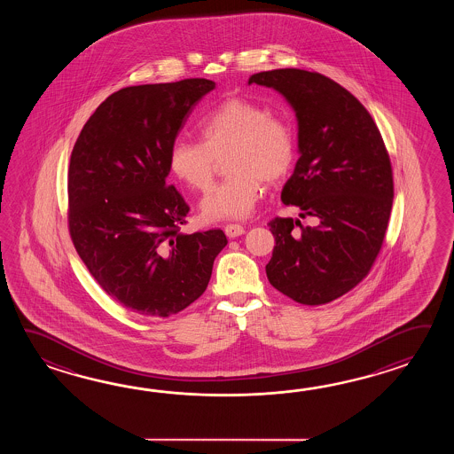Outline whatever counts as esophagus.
<instances>
[{
  "label": "esophagus",
  "mask_w": 454,
  "mask_h": 454,
  "mask_svg": "<svg viewBox=\"0 0 454 454\" xmlns=\"http://www.w3.org/2000/svg\"><path fill=\"white\" fill-rule=\"evenodd\" d=\"M223 231H225V235L229 239H235V237H240V235L245 233V229H243V225H240V223H227L223 227Z\"/></svg>",
  "instance_id": "1"
}]
</instances>
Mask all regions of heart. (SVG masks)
I'll return each mask as SVG.
<instances>
[{"label":"heart","mask_w":454,"mask_h":454,"mask_svg":"<svg viewBox=\"0 0 454 454\" xmlns=\"http://www.w3.org/2000/svg\"><path fill=\"white\" fill-rule=\"evenodd\" d=\"M201 141L178 137L168 151V168L186 186L204 192L213 182L215 159H225L227 176L201 201L206 221L247 219L260 200L264 182L287 174L295 159V135L289 123L266 108L227 98L198 125Z\"/></svg>","instance_id":"obj_1"}]
</instances>
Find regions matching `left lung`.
Instances as JSON below:
<instances>
[{
	"label": "left lung",
	"instance_id": "1",
	"mask_svg": "<svg viewBox=\"0 0 454 454\" xmlns=\"http://www.w3.org/2000/svg\"><path fill=\"white\" fill-rule=\"evenodd\" d=\"M248 84L272 87L295 112L300 157L280 200L315 219L270 221L268 279L303 305L328 303L367 276L385 240L395 190L383 137L367 108L319 73L272 69Z\"/></svg>",
	"mask_w": 454,
	"mask_h": 454
}]
</instances>
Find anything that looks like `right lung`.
I'll use <instances>...</instances> for the list:
<instances>
[{
    "label": "right lung",
    "instance_id": "1",
    "mask_svg": "<svg viewBox=\"0 0 454 454\" xmlns=\"http://www.w3.org/2000/svg\"><path fill=\"white\" fill-rule=\"evenodd\" d=\"M209 79L145 84L106 97L71 153L69 233L77 254L106 294L143 317L167 318L203 295L217 231L184 233L190 211L170 174L168 151Z\"/></svg>",
    "mask_w": 454,
    "mask_h": 454
}]
</instances>
